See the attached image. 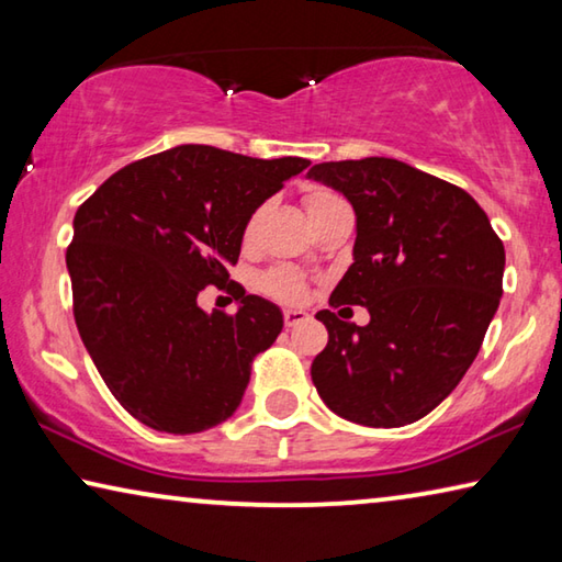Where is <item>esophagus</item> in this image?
<instances>
[{
  "label": "esophagus",
  "instance_id": "esophagus-1",
  "mask_svg": "<svg viewBox=\"0 0 562 562\" xmlns=\"http://www.w3.org/2000/svg\"><path fill=\"white\" fill-rule=\"evenodd\" d=\"M307 317H310L307 312H302V310H284V312H282L284 327H297V325H302V322L307 319Z\"/></svg>",
  "mask_w": 562,
  "mask_h": 562
}]
</instances>
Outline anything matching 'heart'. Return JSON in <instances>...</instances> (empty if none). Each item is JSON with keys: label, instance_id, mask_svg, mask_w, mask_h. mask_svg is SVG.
Segmentation results:
<instances>
[{"label": "heart", "instance_id": "1", "mask_svg": "<svg viewBox=\"0 0 562 562\" xmlns=\"http://www.w3.org/2000/svg\"><path fill=\"white\" fill-rule=\"evenodd\" d=\"M337 201H345V198H341L337 190H331L327 186H310L307 190H304V207H307V213H315V211H319V207L337 203ZM258 217H260V213H252L250 217H247V223L243 227L245 243H250L255 231H258ZM260 288L265 294H270V297H274V300L292 302L302 294L304 280L297 270L278 268V270H270L268 274H262Z\"/></svg>", "mask_w": 562, "mask_h": 562}]
</instances>
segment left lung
Listing matches in <instances>:
<instances>
[{"label":"left lung","instance_id":"1","mask_svg":"<svg viewBox=\"0 0 562 562\" xmlns=\"http://www.w3.org/2000/svg\"><path fill=\"white\" fill-rule=\"evenodd\" d=\"M310 176L357 213L355 262L329 307L367 306L357 328L322 310L312 382L331 412L374 429L414 424L461 382L503 294L506 250L463 188L396 158L331 160Z\"/></svg>","mask_w":562,"mask_h":562}]
</instances>
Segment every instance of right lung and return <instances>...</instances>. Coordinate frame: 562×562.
I'll return each instance as SVG.
<instances>
[{
    "mask_svg": "<svg viewBox=\"0 0 562 562\" xmlns=\"http://www.w3.org/2000/svg\"><path fill=\"white\" fill-rule=\"evenodd\" d=\"M304 158L178 146L133 160L74 215V319L109 392L140 424L198 434L235 414L252 359L278 339L272 302L228 284L241 310L205 316L196 294L231 282L243 227Z\"/></svg>",
    "mask_w": 562,
    "mask_h": 562,
    "instance_id": "1",
    "label": "right lung"
}]
</instances>
